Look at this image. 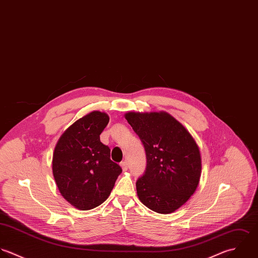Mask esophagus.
<instances>
[{
  "label": "esophagus",
  "instance_id": "esophagus-1",
  "mask_svg": "<svg viewBox=\"0 0 258 258\" xmlns=\"http://www.w3.org/2000/svg\"><path fill=\"white\" fill-rule=\"evenodd\" d=\"M120 166L122 167V170H123V171H126V170L128 169V164H127L126 161H122V162L120 163Z\"/></svg>",
  "mask_w": 258,
  "mask_h": 258
}]
</instances>
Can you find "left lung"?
<instances>
[{
    "mask_svg": "<svg viewBox=\"0 0 258 258\" xmlns=\"http://www.w3.org/2000/svg\"><path fill=\"white\" fill-rule=\"evenodd\" d=\"M146 153L136 181L140 201L157 213H171L195 192L201 174L199 148L185 127L166 112L125 115Z\"/></svg>",
    "mask_w": 258,
    "mask_h": 258,
    "instance_id": "8db88e82",
    "label": "left lung"
}]
</instances>
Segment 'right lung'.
Returning <instances> with one entry per match:
<instances>
[{
    "label": "right lung",
    "mask_w": 258,
    "mask_h": 258,
    "mask_svg": "<svg viewBox=\"0 0 258 258\" xmlns=\"http://www.w3.org/2000/svg\"><path fill=\"white\" fill-rule=\"evenodd\" d=\"M108 123L106 113L91 112L62 134L54 150L53 175L59 191L80 210L102 204L122 172L110 159V148L100 141Z\"/></svg>",
    "instance_id": "right-lung-1"
}]
</instances>
